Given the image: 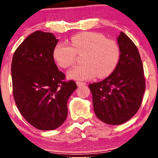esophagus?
<instances>
[{
    "label": "esophagus",
    "mask_w": 158,
    "mask_h": 158,
    "mask_svg": "<svg viewBox=\"0 0 158 158\" xmlns=\"http://www.w3.org/2000/svg\"><path fill=\"white\" fill-rule=\"evenodd\" d=\"M77 85L78 87H80V86H83V85H86V83L81 82V81H77Z\"/></svg>",
    "instance_id": "34e87169"
}]
</instances>
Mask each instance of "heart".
Masks as SVG:
<instances>
[{
    "label": "heart",
    "mask_w": 158,
    "mask_h": 158,
    "mask_svg": "<svg viewBox=\"0 0 158 158\" xmlns=\"http://www.w3.org/2000/svg\"><path fill=\"white\" fill-rule=\"evenodd\" d=\"M84 55L83 64L73 67L68 71V77L74 80H88L97 75L103 78L109 76L117 67L119 59L118 45L98 32H80L67 42H59L53 49L54 60L61 68L73 64L77 54Z\"/></svg>",
    "instance_id": "1"
}]
</instances>
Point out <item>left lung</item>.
Returning <instances> with one entry per match:
<instances>
[{"label": "left lung", "instance_id": "left-lung-1", "mask_svg": "<svg viewBox=\"0 0 158 158\" xmlns=\"http://www.w3.org/2000/svg\"><path fill=\"white\" fill-rule=\"evenodd\" d=\"M119 61L109 77L89 85L96 116L106 124L120 125L138 110L145 92V77L136 45L124 32L117 37Z\"/></svg>", "mask_w": 158, "mask_h": 158}]
</instances>
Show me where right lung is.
<instances>
[{
  "label": "right lung",
  "instance_id": "obj_1",
  "mask_svg": "<svg viewBox=\"0 0 158 158\" xmlns=\"http://www.w3.org/2000/svg\"><path fill=\"white\" fill-rule=\"evenodd\" d=\"M59 39L51 32L35 31L16 49L12 61L15 102L23 118L39 130L59 128L68 116V100L77 88L54 61Z\"/></svg>",
  "mask_w": 158,
  "mask_h": 158
}]
</instances>
